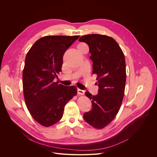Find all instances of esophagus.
<instances>
[{
	"instance_id": "obj_1",
	"label": "esophagus",
	"mask_w": 157,
	"mask_h": 157,
	"mask_svg": "<svg viewBox=\"0 0 157 157\" xmlns=\"http://www.w3.org/2000/svg\"><path fill=\"white\" fill-rule=\"evenodd\" d=\"M78 94L79 95H83L84 94V91L82 90V89H78Z\"/></svg>"
}]
</instances>
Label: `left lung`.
Wrapping results in <instances>:
<instances>
[{"mask_svg": "<svg viewBox=\"0 0 157 157\" xmlns=\"http://www.w3.org/2000/svg\"><path fill=\"white\" fill-rule=\"evenodd\" d=\"M79 41L88 44L93 63V74L98 75V93L86 92L92 102V109L84 114L89 125L100 129L113 121L123 100L126 82L125 60L116 41L110 36L91 34L82 36Z\"/></svg>", "mask_w": 157, "mask_h": 157, "instance_id": "left-lung-1", "label": "left lung"}]
</instances>
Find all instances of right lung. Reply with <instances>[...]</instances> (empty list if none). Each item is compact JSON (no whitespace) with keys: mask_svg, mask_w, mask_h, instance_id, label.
Instances as JSON below:
<instances>
[{"mask_svg":"<svg viewBox=\"0 0 157 157\" xmlns=\"http://www.w3.org/2000/svg\"><path fill=\"white\" fill-rule=\"evenodd\" d=\"M79 37L43 36L26 55L22 76L24 99L32 117L43 126L58 122L66 104L77 94L75 86L58 84L54 79L61 71L65 52Z\"/></svg>","mask_w":157,"mask_h":157,"instance_id":"1","label":"right lung"}]
</instances>
